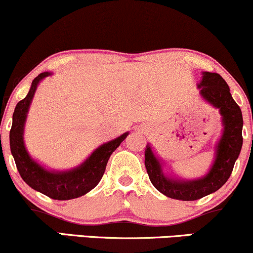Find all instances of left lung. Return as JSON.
Here are the masks:
<instances>
[{
  "label": "left lung",
  "mask_w": 253,
  "mask_h": 253,
  "mask_svg": "<svg viewBox=\"0 0 253 253\" xmlns=\"http://www.w3.org/2000/svg\"><path fill=\"white\" fill-rule=\"evenodd\" d=\"M200 96L221 115L222 135L215 147V160L210 171L197 180H177L165 175L160 159L147 144L144 165L154 187L166 197L182 201H193L218 191L232 173L243 145V115L238 104L230 93L227 83L218 73L203 72L198 85Z\"/></svg>",
  "instance_id": "left-lung-1"
}]
</instances>
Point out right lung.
Listing matches in <instances>:
<instances>
[{
	"label": "right lung",
	"mask_w": 253,
	"mask_h": 253,
	"mask_svg": "<svg viewBox=\"0 0 253 253\" xmlns=\"http://www.w3.org/2000/svg\"><path fill=\"white\" fill-rule=\"evenodd\" d=\"M50 74H52L50 72L39 74L32 82L28 94L16 104L13 114V124L9 133V141H10L11 155L16 163L17 170L27 185L54 200H70L86 194L99 183L110 156L126 138L129 132H124L120 137L98 147L82 165L71 170H49L39 165L26 149L23 131H25L27 114L39 83Z\"/></svg>",
	"instance_id": "right-lung-1"
}]
</instances>
